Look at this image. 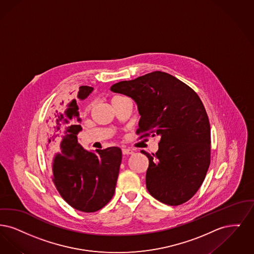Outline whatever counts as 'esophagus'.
Returning <instances> with one entry per match:
<instances>
[{
  "instance_id": "obj_1",
  "label": "esophagus",
  "mask_w": 254,
  "mask_h": 254,
  "mask_svg": "<svg viewBox=\"0 0 254 254\" xmlns=\"http://www.w3.org/2000/svg\"><path fill=\"white\" fill-rule=\"evenodd\" d=\"M122 154L123 155H132L133 154V151L129 148H122Z\"/></svg>"
}]
</instances>
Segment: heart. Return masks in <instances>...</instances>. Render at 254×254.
Listing matches in <instances>:
<instances>
[{"instance_id": "obj_1", "label": "heart", "mask_w": 254, "mask_h": 254, "mask_svg": "<svg viewBox=\"0 0 254 254\" xmlns=\"http://www.w3.org/2000/svg\"><path fill=\"white\" fill-rule=\"evenodd\" d=\"M89 110V106H87L86 108H85V111H88Z\"/></svg>"}]
</instances>
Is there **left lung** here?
<instances>
[{
  "label": "left lung",
  "mask_w": 254,
  "mask_h": 254,
  "mask_svg": "<svg viewBox=\"0 0 254 254\" xmlns=\"http://www.w3.org/2000/svg\"><path fill=\"white\" fill-rule=\"evenodd\" d=\"M132 98L141 116L139 138L159 135L155 154L149 159L146 187L169 206L191 198L201 187L210 163V126L198 95L168 73L155 71L111 86Z\"/></svg>",
  "instance_id": "left-lung-1"
}]
</instances>
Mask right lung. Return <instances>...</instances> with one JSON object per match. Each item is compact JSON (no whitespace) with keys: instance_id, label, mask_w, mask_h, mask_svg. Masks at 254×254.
Segmentation results:
<instances>
[{"instance_id":"1","label":"right lung","mask_w":254,"mask_h":254,"mask_svg":"<svg viewBox=\"0 0 254 254\" xmlns=\"http://www.w3.org/2000/svg\"><path fill=\"white\" fill-rule=\"evenodd\" d=\"M92 91L93 87L86 85L79 87L77 98L67 103L74 106L71 116L65 113L66 105L53 109L47 122L45 141L51 178L57 190L67 204L83 212L100 210L112 199L122 157L119 147L92 153L77 142L81 126L78 125L77 100L87 98Z\"/></svg>"}]
</instances>
